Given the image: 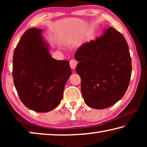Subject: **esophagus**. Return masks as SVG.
<instances>
[{
	"label": "esophagus",
	"mask_w": 147,
	"mask_h": 147,
	"mask_svg": "<svg viewBox=\"0 0 147 147\" xmlns=\"http://www.w3.org/2000/svg\"><path fill=\"white\" fill-rule=\"evenodd\" d=\"M77 65V61L74 59H72V60L70 61V67L71 69H74L76 68V67Z\"/></svg>",
	"instance_id": "obj_1"
}]
</instances>
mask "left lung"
<instances>
[{"label": "left lung", "instance_id": "1", "mask_svg": "<svg viewBox=\"0 0 147 147\" xmlns=\"http://www.w3.org/2000/svg\"><path fill=\"white\" fill-rule=\"evenodd\" d=\"M74 58L81 91L89 107L109 108L123 98L131 74V59L125 38L109 26L95 40L82 45Z\"/></svg>", "mask_w": 147, "mask_h": 147}]
</instances>
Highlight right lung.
<instances>
[{"label":"right lung","instance_id":"obj_1","mask_svg":"<svg viewBox=\"0 0 147 147\" xmlns=\"http://www.w3.org/2000/svg\"><path fill=\"white\" fill-rule=\"evenodd\" d=\"M43 30H27L20 39L13 57L15 87L24 105L39 113L56 108L72 74L69 62L52 57Z\"/></svg>","mask_w":147,"mask_h":147}]
</instances>
